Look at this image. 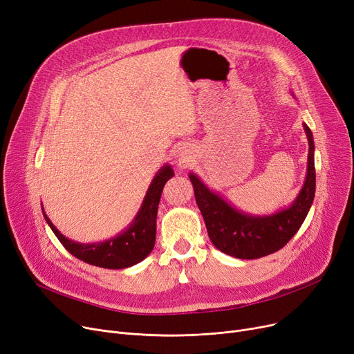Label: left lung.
Returning <instances> with one entry per match:
<instances>
[{"label":"left lung","mask_w":354,"mask_h":354,"mask_svg":"<svg viewBox=\"0 0 354 354\" xmlns=\"http://www.w3.org/2000/svg\"><path fill=\"white\" fill-rule=\"evenodd\" d=\"M308 140L307 175L290 207L270 214L251 215L232 207L219 194L211 191L195 174H189L198 208L205 221L211 243L224 254L239 259H255L281 250L300 230L315 194L314 139L303 123Z\"/></svg>","instance_id":"obj_1"}]
</instances>
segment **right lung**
Returning a JSON list of instances; mask_svg holds the SVG:
<instances>
[{"mask_svg": "<svg viewBox=\"0 0 354 354\" xmlns=\"http://www.w3.org/2000/svg\"><path fill=\"white\" fill-rule=\"evenodd\" d=\"M174 169L171 165H163L153 180L147 188L143 198L142 207L139 208L136 216L130 222V225L118 234L116 236L102 241V243L82 244L77 241L66 238L57 228L54 227L43 208L44 219L48 227L59 238L63 247L82 261L109 270H122L132 267L142 259H145L152 252L156 238V216L160 195L165 183L174 176Z\"/></svg>", "mask_w": 354, "mask_h": 354, "instance_id": "add662e5", "label": "right lung"}]
</instances>
